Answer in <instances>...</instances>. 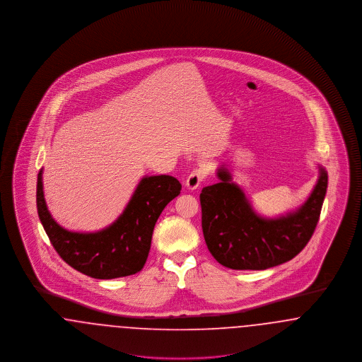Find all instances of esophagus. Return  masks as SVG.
<instances>
[{
	"label": "esophagus",
	"mask_w": 362,
	"mask_h": 362,
	"mask_svg": "<svg viewBox=\"0 0 362 362\" xmlns=\"http://www.w3.org/2000/svg\"><path fill=\"white\" fill-rule=\"evenodd\" d=\"M205 179V173L202 170H194L189 173L187 180H186V187L189 191L198 189L199 185L202 183V180Z\"/></svg>",
	"instance_id": "obj_1"
}]
</instances>
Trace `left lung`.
Instances as JSON below:
<instances>
[{
	"instance_id": "8db88e82",
	"label": "left lung",
	"mask_w": 362,
	"mask_h": 362,
	"mask_svg": "<svg viewBox=\"0 0 362 362\" xmlns=\"http://www.w3.org/2000/svg\"><path fill=\"white\" fill-rule=\"evenodd\" d=\"M319 176L308 198L276 217L262 216L228 167L217 168L218 183L201 192L202 230L214 259L233 270H266L294 258L310 241L327 191L328 176Z\"/></svg>"
}]
</instances>
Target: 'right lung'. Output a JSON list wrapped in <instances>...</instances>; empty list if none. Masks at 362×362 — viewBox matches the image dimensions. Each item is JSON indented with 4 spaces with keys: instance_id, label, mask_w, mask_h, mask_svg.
I'll list each match as a JSON object with an SVG mask.
<instances>
[{
    "instance_id": "right-lung-1",
    "label": "right lung",
    "mask_w": 362,
    "mask_h": 362,
    "mask_svg": "<svg viewBox=\"0 0 362 362\" xmlns=\"http://www.w3.org/2000/svg\"><path fill=\"white\" fill-rule=\"evenodd\" d=\"M182 185L170 175L144 176L112 224L95 232H76L52 218L43 191V168L37 173L36 207L52 247L69 266L96 279L138 273L149 255L156 221L180 194Z\"/></svg>"
}]
</instances>
